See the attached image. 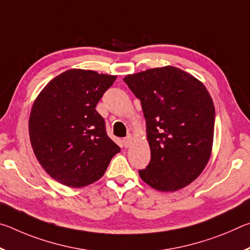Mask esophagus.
<instances>
[{
	"label": "esophagus",
	"mask_w": 250,
	"mask_h": 250,
	"mask_svg": "<svg viewBox=\"0 0 250 250\" xmlns=\"http://www.w3.org/2000/svg\"><path fill=\"white\" fill-rule=\"evenodd\" d=\"M132 135H128L125 139H124V145L125 147L131 146V145H132Z\"/></svg>",
	"instance_id": "obj_1"
}]
</instances>
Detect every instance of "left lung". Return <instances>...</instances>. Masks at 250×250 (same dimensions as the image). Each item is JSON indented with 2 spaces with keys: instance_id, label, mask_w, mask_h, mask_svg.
Segmentation results:
<instances>
[{
  "instance_id": "left-lung-1",
  "label": "left lung",
  "mask_w": 250,
  "mask_h": 250,
  "mask_svg": "<svg viewBox=\"0 0 250 250\" xmlns=\"http://www.w3.org/2000/svg\"><path fill=\"white\" fill-rule=\"evenodd\" d=\"M140 99L151 160L139 175L161 192L179 191L200 176L210 158L215 107L202 82L177 67L128 75Z\"/></svg>"
}]
</instances>
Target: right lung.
<instances>
[{"label": "right lung", "mask_w": 250, "mask_h": 250, "mask_svg": "<svg viewBox=\"0 0 250 250\" xmlns=\"http://www.w3.org/2000/svg\"><path fill=\"white\" fill-rule=\"evenodd\" d=\"M117 76L69 69L50 80L33 104L29 140L42 167L68 188L103 177L120 147L105 132L96 105Z\"/></svg>", "instance_id": "right-lung-1"}]
</instances>
